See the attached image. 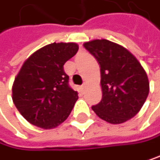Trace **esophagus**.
<instances>
[{"label":"esophagus","instance_id":"1","mask_svg":"<svg viewBox=\"0 0 160 160\" xmlns=\"http://www.w3.org/2000/svg\"><path fill=\"white\" fill-rule=\"evenodd\" d=\"M85 87H86V84L84 83V84L82 85V89H85Z\"/></svg>","mask_w":160,"mask_h":160}]
</instances>
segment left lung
I'll return each mask as SVG.
<instances>
[{"instance_id":"left-lung-1","label":"left lung","mask_w":160,"mask_h":160,"mask_svg":"<svg viewBox=\"0 0 160 160\" xmlns=\"http://www.w3.org/2000/svg\"><path fill=\"white\" fill-rule=\"evenodd\" d=\"M83 47L100 65L102 100L92 106L100 118L119 124L136 116L148 97L149 78L133 54L108 40H93Z\"/></svg>"}]
</instances>
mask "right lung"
Returning <instances> with one entry per match:
<instances>
[{"label":"right lung","mask_w":160,"mask_h":160,"mask_svg":"<svg viewBox=\"0 0 160 160\" xmlns=\"http://www.w3.org/2000/svg\"><path fill=\"white\" fill-rule=\"evenodd\" d=\"M78 50L76 42H53L23 63L12 85V100L31 124L51 129L69 117L78 96L69 86L63 66Z\"/></svg>","instance_id":"obj_1"}]
</instances>
